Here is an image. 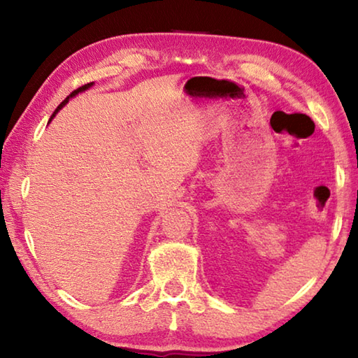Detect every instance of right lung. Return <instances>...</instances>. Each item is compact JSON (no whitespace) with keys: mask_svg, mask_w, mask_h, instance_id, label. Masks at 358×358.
<instances>
[{"mask_svg":"<svg viewBox=\"0 0 358 358\" xmlns=\"http://www.w3.org/2000/svg\"><path fill=\"white\" fill-rule=\"evenodd\" d=\"M92 85H93V82H92V83H87V85H83V87H80V88H77V90H74V92H72V93H71V94L68 96V98H66V99H64V101L62 102V104H59V106L57 107V110H55V112H53V115H52V118H53V117H55V115H57V112L59 110V108H62L63 106H66V102H69V99H71V98H74V96H76V94H78V93H82V92H85V90H88L90 87H92ZM52 118H50V120H52Z\"/></svg>","mask_w":358,"mask_h":358,"instance_id":"1","label":"right lung"}]
</instances>
